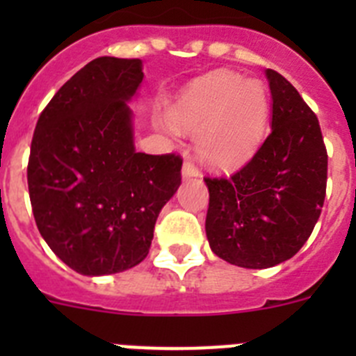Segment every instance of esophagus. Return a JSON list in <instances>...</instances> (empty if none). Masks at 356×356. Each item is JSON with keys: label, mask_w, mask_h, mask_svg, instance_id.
<instances>
[{"label": "esophagus", "mask_w": 356, "mask_h": 356, "mask_svg": "<svg viewBox=\"0 0 356 356\" xmlns=\"http://www.w3.org/2000/svg\"><path fill=\"white\" fill-rule=\"evenodd\" d=\"M197 169L193 162H184V168H181V178L184 180H191V178H196Z\"/></svg>", "instance_id": "1"}]
</instances>
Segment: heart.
Wrapping results in <instances>:
<instances>
[{
    "mask_svg": "<svg viewBox=\"0 0 356 356\" xmlns=\"http://www.w3.org/2000/svg\"><path fill=\"white\" fill-rule=\"evenodd\" d=\"M169 134L196 135L203 163L232 171L259 149L269 122V96L259 80L217 71L191 81L169 112Z\"/></svg>",
    "mask_w": 356,
    "mask_h": 356,
    "instance_id": "b5f03b06",
    "label": "heart"
}]
</instances>
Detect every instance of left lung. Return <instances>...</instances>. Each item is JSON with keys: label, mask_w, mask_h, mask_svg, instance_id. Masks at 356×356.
<instances>
[{"label": "left lung", "mask_w": 356, "mask_h": 356, "mask_svg": "<svg viewBox=\"0 0 356 356\" xmlns=\"http://www.w3.org/2000/svg\"><path fill=\"white\" fill-rule=\"evenodd\" d=\"M271 134L229 178H205L210 250L226 262L266 269L292 259L312 234L326 194L328 155L319 121L300 92L266 69Z\"/></svg>", "instance_id": "obj_1"}]
</instances>
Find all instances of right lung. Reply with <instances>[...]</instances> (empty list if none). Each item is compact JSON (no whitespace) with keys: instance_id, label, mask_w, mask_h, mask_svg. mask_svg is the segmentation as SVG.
Segmentation results:
<instances>
[{"instance_id":"add662e5","label":"right lung","mask_w":356,"mask_h":356,"mask_svg":"<svg viewBox=\"0 0 356 356\" xmlns=\"http://www.w3.org/2000/svg\"><path fill=\"white\" fill-rule=\"evenodd\" d=\"M140 58L99 56L62 85L37 121L28 191L53 253L83 276L122 273L149 253L181 159L137 153L130 103Z\"/></svg>"}]
</instances>
